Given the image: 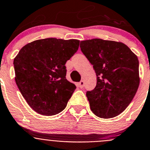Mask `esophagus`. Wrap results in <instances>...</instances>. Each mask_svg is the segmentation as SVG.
<instances>
[{
  "label": "esophagus",
  "instance_id": "obj_1",
  "mask_svg": "<svg viewBox=\"0 0 150 150\" xmlns=\"http://www.w3.org/2000/svg\"><path fill=\"white\" fill-rule=\"evenodd\" d=\"M78 86H79L80 88H83V86H84V81H81L78 83Z\"/></svg>",
  "mask_w": 150,
  "mask_h": 150
}]
</instances>
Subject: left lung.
<instances>
[{"label": "left lung", "instance_id": "8db88e82", "mask_svg": "<svg viewBox=\"0 0 150 150\" xmlns=\"http://www.w3.org/2000/svg\"><path fill=\"white\" fill-rule=\"evenodd\" d=\"M81 50L97 76L95 89L86 92L91 110L111 118L125 110L140 83L138 57L121 42L99 38L81 41Z\"/></svg>", "mask_w": 150, "mask_h": 150}]
</instances>
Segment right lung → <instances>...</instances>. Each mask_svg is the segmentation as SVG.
I'll return each instance as SVG.
<instances>
[{
    "label": "right lung",
    "instance_id": "obj_1",
    "mask_svg": "<svg viewBox=\"0 0 150 150\" xmlns=\"http://www.w3.org/2000/svg\"><path fill=\"white\" fill-rule=\"evenodd\" d=\"M80 40L46 38L25 45L14 59L15 80L29 107L43 115L58 114L76 86L66 78V63Z\"/></svg>",
    "mask_w": 150,
    "mask_h": 150
}]
</instances>
